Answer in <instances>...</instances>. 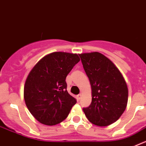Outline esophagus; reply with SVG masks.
Returning a JSON list of instances; mask_svg holds the SVG:
<instances>
[{"instance_id":"esophagus-1","label":"esophagus","mask_w":146,"mask_h":146,"mask_svg":"<svg viewBox=\"0 0 146 146\" xmlns=\"http://www.w3.org/2000/svg\"><path fill=\"white\" fill-rule=\"evenodd\" d=\"M77 97H78V99H80L81 97H82V94H78V95H77Z\"/></svg>"}]
</instances>
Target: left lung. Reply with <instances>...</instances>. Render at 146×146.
Segmentation results:
<instances>
[{"instance_id":"1","label":"left lung","mask_w":146,"mask_h":146,"mask_svg":"<svg viewBox=\"0 0 146 146\" xmlns=\"http://www.w3.org/2000/svg\"><path fill=\"white\" fill-rule=\"evenodd\" d=\"M82 66L91 86L92 101L83 108L90 122L106 126L123 114L128 101V88L115 64L98 52L80 54Z\"/></svg>"}]
</instances>
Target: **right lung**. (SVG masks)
<instances>
[{
	"label": "right lung",
	"instance_id": "obj_1",
	"mask_svg": "<svg viewBox=\"0 0 146 146\" xmlns=\"http://www.w3.org/2000/svg\"><path fill=\"white\" fill-rule=\"evenodd\" d=\"M77 54L55 52L42 58L30 72L24 99L38 121L53 126L65 120L77 102L66 91V77L80 61Z\"/></svg>",
	"mask_w": 146,
	"mask_h": 146
}]
</instances>
